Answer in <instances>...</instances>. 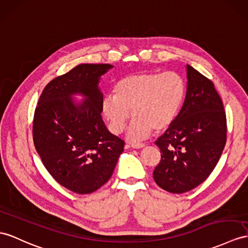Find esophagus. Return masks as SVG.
<instances>
[{
	"label": "esophagus",
	"mask_w": 248,
	"mask_h": 248,
	"mask_svg": "<svg viewBox=\"0 0 248 248\" xmlns=\"http://www.w3.org/2000/svg\"><path fill=\"white\" fill-rule=\"evenodd\" d=\"M145 144H142V143H132L129 145V147L135 148V149H140V148H143Z\"/></svg>",
	"instance_id": "esophagus-1"
}]
</instances>
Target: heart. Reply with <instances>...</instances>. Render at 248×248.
Wrapping results in <instances>:
<instances>
[{"instance_id": "obj_1", "label": "heart", "mask_w": 248, "mask_h": 248, "mask_svg": "<svg viewBox=\"0 0 248 248\" xmlns=\"http://www.w3.org/2000/svg\"><path fill=\"white\" fill-rule=\"evenodd\" d=\"M186 93L184 78L177 72H136L121 78L116 93L105 95L102 110L113 134H120L131 117L127 137L131 141L170 128L177 119Z\"/></svg>"}]
</instances>
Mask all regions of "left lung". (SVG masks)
Masks as SVG:
<instances>
[{
	"instance_id": "obj_1",
	"label": "left lung",
	"mask_w": 248,
	"mask_h": 248,
	"mask_svg": "<svg viewBox=\"0 0 248 248\" xmlns=\"http://www.w3.org/2000/svg\"><path fill=\"white\" fill-rule=\"evenodd\" d=\"M182 108L155 145L161 161L154 179L161 188L183 194L203 183L220 160L226 143V114L209 78L190 65Z\"/></svg>"
}]
</instances>
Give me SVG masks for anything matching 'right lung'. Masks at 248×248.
Returning <instances> with one entry per match:
<instances>
[{
    "mask_svg": "<svg viewBox=\"0 0 248 248\" xmlns=\"http://www.w3.org/2000/svg\"><path fill=\"white\" fill-rule=\"evenodd\" d=\"M109 64H80L45 86L35 107L32 136L44 166L59 184L78 195L99 189L110 179L124 141L102 119L100 77ZM82 93L86 101L71 100Z\"/></svg>",
    "mask_w": 248,
    "mask_h": 248,
    "instance_id": "right-lung-1",
    "label": "right lung"
}]
</instances>
